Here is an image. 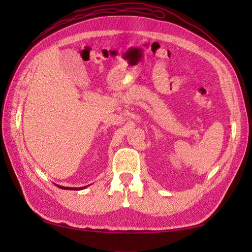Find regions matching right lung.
I'll return each mask as SVG.
<instances>
[{
    "label": "right lung",
    "instance_id": "obj_1",
    "mask_svg": "<svg viewBox=\"0 0 252 252\" xmlns=\"http://www.w3.org/2000/svg\"><path fill=\"white\" fill-rule=\"evenodd\" d=\"M57 187H60V189H70V190H81V189H87V187L89 186H83V187H65V186H60V185H56Z\"/></svg>",
    "mask_w": 252,
    "mask_h": 252
}]
</instances>
